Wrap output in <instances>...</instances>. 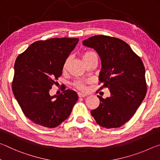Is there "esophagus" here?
I'll list each match as a JSON object with an SVG mask.
<instances>
[{"instance_id":"obj_1","label":"esophagus","mask_w":160,"mask_h":160,"mask_svg":"<svg viewBox=\"0 0 160 160\" xmlns=\"http://www.w3.org/2000/svg\"><path fill=\"white\" fill-rule=\"evenodd\" d=\"M78 97H85L87 96L86 94H83V93H81V92H78Z\"/></svg>"}]
</instances>
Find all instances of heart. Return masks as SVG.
Masks as SVG:
<instances>
[{
	"instance_id": "1",
	"label": "heart",
	"mask_w": 160,
	"mask_h": 160,
	"mask_svg": "<svg viewBox=\"0 0 160 160\" xmlns=\"http://www.w3.org/2000/svg\"><path fill=\"white\" fill-rule=\"evenodd\" d=\"M92 54H94V53L92 52V51H87V52L84 53L83 55H82L83 61H86L87 59H88L89 57H90L91 55H92ZM69 61H70V59L68 58V59H66V61H65V63L63 64V68L64 69L66 68L68 64V63H69ZM73 85H74V86L75 87V88H77L80 89V90H85V88H86L85 83H84L82 81H81V80L75 81V82L73 83Z\"/></svg>"
}]
</instances>
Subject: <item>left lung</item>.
Instances as JSON below:
<instances>
[{"instance_id":"obj_1","label":"left lung","mask_w":160,"mask_h":160,"mask_svg":"<svg viewBox=\"0 0 160 160\" xmlns=\"http://www.w3.org/2000/svg\"><path fill=\"white\" fill-rule=\"evenodd\" d=\"M94 48L102 63L99 84L109 88L111 96H97L99 107L91 111L96 122L106 128H118L128 121L147 92L145 70L141 59L130 46L118 38L97 35L82 42Z\"/></svg>"}]
</instances>
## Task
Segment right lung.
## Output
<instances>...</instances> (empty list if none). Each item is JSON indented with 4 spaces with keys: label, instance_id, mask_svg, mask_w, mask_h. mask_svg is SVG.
<instances>
[{
    "label": "right lung",
    "instance_id": "1",
    "mask_svg": "<svg viewBox=\"0 0 160 160\" xmlns=\"http://www.w3.org/2000/svg\"><path fill=\"white\" fill-rule=\"evenodd\" d=\"M78 38H52L32 44L16 58L12 90L24 114L32 122L55 128L68 118L78 96L63 89L51 96L50 90L62 75L65 61Z\"/></svg>",
    "mask_w": 160,
    "mask_h": 160
}]
</instances>
